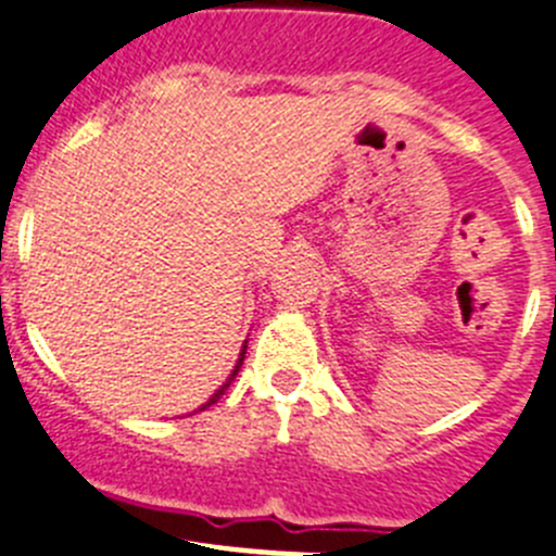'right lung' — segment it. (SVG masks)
<instances>
[{"mask_svg": "<svg viewBox=\"0 0 556 556\" xmlns=\"http://www.w3.org/2000/svg\"><path fill=\"white\" fill-rule=\"evenodd\" d=\"M243 354H247V349H243V352H241V359H238V365H235V371H232V374H229L227 384H224V388H222V390H216V393H213V399H210V402H207V404H202V409H204V407H210V404H216V402H218V399H222V396H224V390H227V388H229V382H232V379H235V377H238V371H241V365H243Z\"/></svg>", "mask_w": 556, "mask_h": 556, "instance_id": "1", "label": "right lung"}]
</instances>
